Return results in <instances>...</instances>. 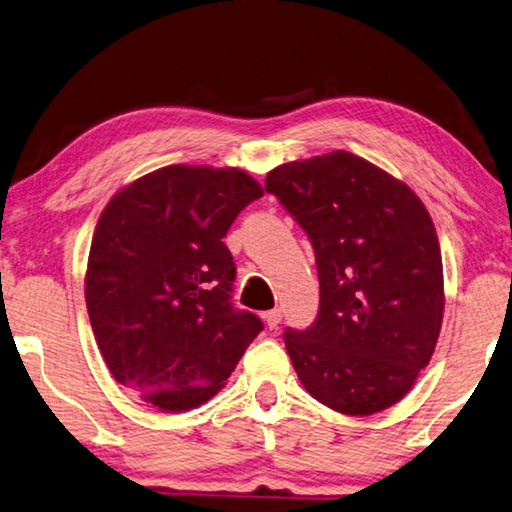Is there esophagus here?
Listing matches in <instances>:
<instances>
[{"instance_id":"1","label":"esophagus","mask_w":512,"mask_h":512,"mask_svg":"<svg viewBox=\"0 0 512 512\" xmlns=\"http://www.w3.org/2000/svg\"><path fill=\"white\" fill-rule=\"evenodd\" d=\"M264 320H266V324H268V329H275L277 324L282 322V311H280V309L268 311V313H264Z\"/></svg>"}]
</instances>
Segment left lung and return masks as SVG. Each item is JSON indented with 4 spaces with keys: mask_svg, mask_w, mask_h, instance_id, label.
I'll return each instance as SVG.
<instances>
[{
    "mask_svg": "<svg viewBox=\"0 0 512 512\" xmlns=\"http://www.w3.org/2000/svg\"><path fill=\"white\" fill-rule=\"evenodd\" d=\"M266 192L309 235L320 311L284 342L315 401L349 416L401 401L430 362L443 322L439 237L403 181L351 152L293 161Z\"/></svg>",
    "mask_w": 512,
    "mask_h": 512,
    "instance_id": "8db88e82",
    "label": "left lung"
}]
</instances>
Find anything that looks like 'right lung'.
<instances>
[{"instance_id":"1","label":"right lung","mask_w":512,"mask_h":512,"mask_svg":"<svg viewBox=\"0 0 512 512\" xmlns=\"http://www.w3.org/2000/svg\"><path fill=\"white\" fill-rule=\"evenodd\" d=\"M264 197L237 167L167 165L118 190L91 239L85 300L120 385L163 412L215 396L264 329L230 302L232 221Z\"/></svg>"}]
</instances>
